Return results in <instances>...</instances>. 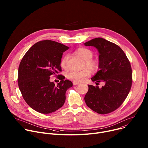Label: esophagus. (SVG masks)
I'll return each instance as SVG.
<instances>
[{"mask_svg": "<svg viewBox=\"0 0 148 148\" xmlns=\"http://www.w3.org/2000/svg\"><path fill=\"white\" fill-rule=\"evenodd\" d=\"M73 86H78V85H79V83L78 82H73Z\"/></svg>", "mask_w": 148, "mask_h": 148, "instance_id": "1", "label": "esophagus"}]
</instances>
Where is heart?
<instances>
[{"label":"heart","mask_w":148,"mask_h":148,"mask_svg":"<svg viewBox=\"0 0 148 148\" xmlns=\"http://www.w3.org/2000/svg\"><path fill=\"white\" fill-rule=\"evenodd\" d=\"M75 53L78 57L85 61L84 67L87 68L81 71H71L67 74V77L74 82H81L91 75V71L93 72L97 71L99 67V64L97 60L92 58L94 55L93 52L88 49L81 47L77 49ZM68 59L69 56H65L61 60L60 66L62 69H67L68 68Z\"/></svg>","instance_id":"heart-1"}]
</instances>
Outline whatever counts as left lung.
<instances>
[{"label": "left lung", "instance_id": "obj_1", "mask_svg": "<svg viewBox=\"0 0 148 148\" xmlns=\"http://www.w3.org/2000/svg\"><path fill=\"white\" fill-rule=\"evenodd\" d=\"M84 44L96 47L99 53L100 70L91 78L92 81L105 83L101 88L88 85L84 100L98 114L111 113L122 104L131 88V63L120 47L103 38H95Z\"/></svg>", "mask_w": 148, "mask_h": 148}]
</instances>
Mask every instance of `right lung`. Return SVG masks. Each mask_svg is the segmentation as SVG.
Masks as SVG:
<instances>
[{
  "instance_id": "1",
  "label": "right lung",
  "mask_w": 148,
  "mask_h": 148,
  "mask_svg": "<svg viewBox=\"0 0 148 148\" xmlns=\"http://www.w3.org/2000/svg\"><path fill=\"white\" fill-rule=\"evenodd\" d=\"M69 49L54 41L42 40L31 47L21 60L18 88L26 102L36 111L50 114L64 105L66 91L73 86V82L57 74L61 72L62 53ZM51 75H58L60 80L57 86L49 81Z\"/></svg>"
}]
</instances>
